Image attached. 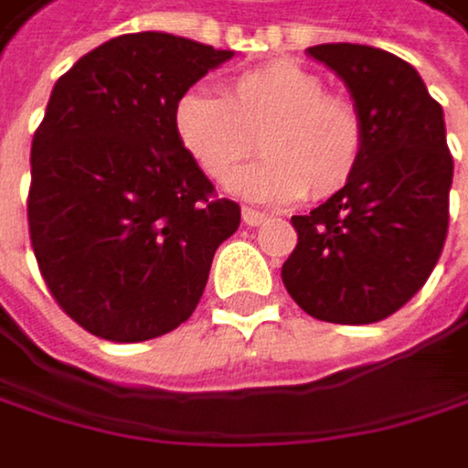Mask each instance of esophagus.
Listing matches in <instances>:
<instances>
[{"label": "esophagus", "mask_w": 468, "mask_h": 468, "mask_svg": "<svg viewBox=\"0 0 468 468\" xmlns=\"http://www.w3.org/2000/svg\"><path fill=\"white\" fill-rule=\"evenodd\" d=\"M241 218H244V224H250V227H258V224H263V221L269 218V213H263V210H255V207H244V210H241Z\"/></svg>", "instance_id": "1"}]
</instances>
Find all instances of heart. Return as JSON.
<instances>
[{
  "instance_id": "1",
  "label": "heart",
  "mask_w": 468,
  "mask_h": 468,
  "mask_svg": "<svg viewBox=\"0 0 468 468\" xmlns=\"http://www.w3.org/2000/svg\"><path fill=\"white\" fill-rule=\"evenodd\" d=\"M175 141L197 169L224 186L254 151L267 154L232 188L263 202L308 194L327 199L357 172L363 119L352 99L327 90L324 80L293 60H269L224 82L221 99L183 93L172 111Z\"/></svg>"
}]
</instances>
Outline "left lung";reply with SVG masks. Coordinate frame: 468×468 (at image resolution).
Instances as JSON below:
<instances>
[{"label":"left lung","mask_w":468,"mask_h":468,"mask_svg":"<svg viewBox=\"0 0 468 468\" xmlns=\"http://www.w3.org/2000/svg\"><path fill=\"white\" fill-rule=\"evenodd\" d=\"M352 90L366 141L355 177L308 216L282 282L308 316L372 324L397 314L436 269L450 227L452 154L444 111L402 58L360 44L308 49Z\"/></svg>","instance_id":"obj_1"}]
</instances>
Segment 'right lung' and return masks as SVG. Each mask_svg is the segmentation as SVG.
Returning <instances> with one entry per match:
<instances>
[{
  "label": "right lung",
  "instance_id": "obj_1",
  "mask_svg": "<svg viewBox=\"0 0 468 468\" xmlns=\"http://www.w3.org/2000/svg\"><path fill=\"white\" fill-rule=\"evenodd\" d=\"M232 52L133 32L80 58L32 135L27 224L41 277L82 330L135 344L180 327L241 207L183 154L177 99Z\"/></svg>",
  "mask_w": 468,
  "mask_h": 468
}]
</instances>
